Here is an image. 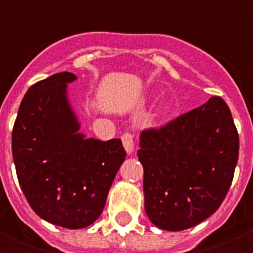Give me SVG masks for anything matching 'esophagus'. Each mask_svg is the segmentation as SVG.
Here are the masks:
<instances>
[{
	"label": "esophagus",
	"mask_w": 253,
	"mask_h": 253,
	"mask_svg": "<svg viewBox=\"0 0 253 253\" xmlns=\"http://www.w3.org/2000/svg\"><path fill=\"white\" fill-rule=\"evenodd\" d=\"M121 139L127 153H128V154H131L132 151H134V135H132L131 132L126 131L123 135L121 136Z\"/></svg>",
	"instance_id": "1"
}]
</instances>
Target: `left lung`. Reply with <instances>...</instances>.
<instances>
[{
	"instance_id": "1",
	"label": "left lung",
	"mask_w": 253,
	"mask_h": 253,
	"mask_svg": "<svg viewBox=\"0 0 253 253\" xmlns=\"http://www.w3.org/2000/svg\"><path fill=\"white\" fill-rule=\"evenodd\" d=\"M145 209L165 231H184L212 216L231 188L239 132L220 96L158 128L141 132Z\"/></svg>"
}]
</instances>
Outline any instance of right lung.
<instances>
[{
    "mask_svg": "<svg viewBox=\"0 0 253 253\" xmlns=\"http://www.w3.org/2000/svg\"><path fill=\"white\" fill-rule=\"evenodd\" d=\"M76 79L60 72L40 80L22 99L12 132L20 186L45 221L79 229L103 212L126 151L121 139H85L65 95Z\"/></svg>",
    "mask_w": 253,
    "mask_h": 253,
    "instance_id": "1",
    "label": "right lung"
}]
</instances>
